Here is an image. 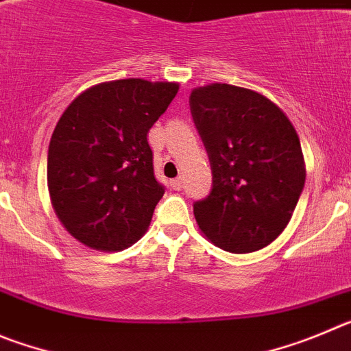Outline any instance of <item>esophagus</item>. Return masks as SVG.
I'll return each instance as SVG.
<instances>
[{"label":"esophagus","mask_w":351,"mask_h":351,"mask_svg":"<svg viewBox=\"0 0 351 351\" xmlns=\"http://www.w3.org/2000/svg\"><path fill=\"white\" fill-rule=\"evenodd\" d=\"M169 185H171L173 191H180V189L183 187V182H182V178H175L169 182Z\"/></svg>","instance_id":"esophagus-1"}]
</instances>
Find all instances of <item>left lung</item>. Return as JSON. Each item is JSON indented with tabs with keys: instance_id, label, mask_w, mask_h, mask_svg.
Returning a JSON list of instances; mask_svg holds the SVG:
<instances>
[{
	"instance_id": "1",
	"label": "left lung",
	"mask_w": 351,
	"mask_h": 351,
	"mask_svg": "<svg viewBox=\"0 0 351 351\" xmlns=\"http://www.w3.org/2000/svg\"><path fill=\"white\" fill-rule=\"evenodd\" d=\"M189 103L211 166L210 194L194 203L199 229L222 250H261L282 234L304 189L298 132L273 101L236 85L199 87Z\"/></svg>"
}]
</instances>
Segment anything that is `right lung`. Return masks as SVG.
<instances>
[{
  "instance_id": "1",
  "label": "right lung",
  "mask_w": 351,
  "mask_h": 351,
  "mask_svg": "<svg viewBox=\"0 0 351 351\" xmlns=\"http://www.w3.org/2000/svg\"><path fill=\"white\" fill-rule=\"evenodd\" d=\"M178 84L141 78L94 85L64 110L47 157L52 206L73 238L124 250L150 226L164 185L147 134Z\"/></svg>"
}]
</instances>
